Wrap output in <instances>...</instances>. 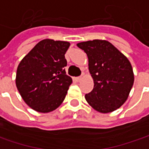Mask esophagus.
Masks as SVG:
<instances>
[{"instance_id": "1", "label": "esophagus", "mask_w": 149, "mask_h": 149, "mask_svg": "<svg viewBox=\"0 0 149 149\" xmlns=\"http://www.w3.org/2000/svg\"><path fill=\"white\" fill-rule=\"evenodd\" d=\"M76 79H77V81H80L82 80V77H77Z\"/></svg>"}]
</instances>
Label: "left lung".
I'll list each match as a JSON object with an SVG mask.
<instances>
[{
	"instance_id": "1",
	"label": "left lung",
	"mask_w": 149,
	"mask_h": 149,
	"mask_svg": "<svg viewBox=\"0 0 149 149\" xmlns=\"http://www.w3.org/2000/svg\"><path fill=\"white\" fill-rule=\"evenodd\" d=\"M87 53L93 89L85 95L87 103L102 113H112L127 99L134 81L129 60L112 43L105 40L79 42Z\"/></svg>"
}]
</instances>
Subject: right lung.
<instances>
[{
  "label": "right lung",
  "instance_id": "add662e5",
  "mask_svg": "<svg viewBox=\"0 0 149 149\" xmlns=\"http://www.w3.org/2000/svg\"><path fill=\"white\" fill-rule=\"evenodd\" d=\"M70 43L44 39L19 63L16 85L24 102L36 112H52L62 103L72 79L66 75Z\"/></svg>",
  "mask_w": 149,
  "mask_h": 149
}]
</instances>
